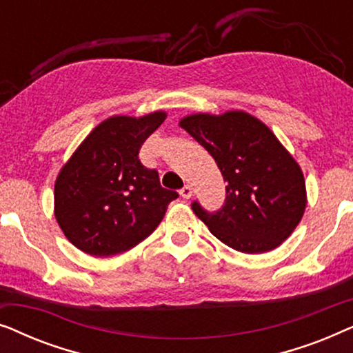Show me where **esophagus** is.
Returning <instances> with one entry per match:
<instances>
[{
  "label": "esophagus",
  "mask_w": 353,
  "mask_h": 353,
  "mask_svg": "<svg viewBox=\"0 0 353 353\" xmlns=\"http://www.w3.org/2000/svg\"><path fill=\"white\" fill-rule=\"evenodd\" d=\"M180 194H181V197H185V199H190V197L192 196V188L190 185H185L181 188Z\"/></svg>",
  "instance_id": "esophagus-1"
}]
</instances>
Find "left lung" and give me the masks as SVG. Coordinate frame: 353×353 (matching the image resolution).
I'll return each mask as SVG.
<instances>
[{
	"label": "left lung",
	"instance_id": "8db88e82",
	"mask_svg": "<svg viewBox=\"0 0 353 353\" xmlns=\"http://www.w3.org/2000/svg\"><path fill=\"white\" fill-rule=\"evenodd\" d=\"M215 159L226 185L225 205L207 214L192 210L210 233L244 254H263L283 244L307 207L302 168L262 120L244 110L199 112L180 120Z\"/></svg>",
	"mask_w": 353,
	"mask_h": 353
}]
</instances>
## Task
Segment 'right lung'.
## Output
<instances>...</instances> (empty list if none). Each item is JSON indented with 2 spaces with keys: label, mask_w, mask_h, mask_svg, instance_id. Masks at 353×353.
I'll use <instances>...</instances> for the list:
<instances>
[{
  "label": "right lung",
  "mask_w": 353,
  "mask_h": 353,
  "mask_svg": "<svg viewBox=\"0 0 353 353\" xmlns=\"http://www.w3.org/2000/svg\"><path fill=\"white\" fill-rule=\"evenodd\" d=\"M167 112L112 115L91 130L54 183V216L81 252L109 257L148 238L178 194L139 161L141 144Z\"/></svg>",
  "instance_id": "right-lung-1"
}]
</instances>
